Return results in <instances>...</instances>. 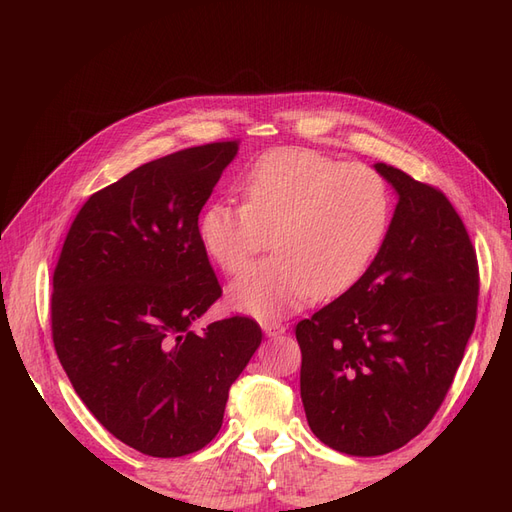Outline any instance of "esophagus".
Returning <instances> with one entry per match:
<instances>
[{"label": "esophagus", "mask_w": 512, "mask_h": 512, "mask_svg": "<svg viewBox=\"0 0 512 512\" xmlns=\"http://www.w3.org/2000/svg\"><path fill=\"white\" fill-rule=\"evenodd\" d=\"M262 331H265L267 337H280L282 333H286V324L265 320V322H262Z\"/></svg>", "instance_id": "esophagus-1"}]
</instances>
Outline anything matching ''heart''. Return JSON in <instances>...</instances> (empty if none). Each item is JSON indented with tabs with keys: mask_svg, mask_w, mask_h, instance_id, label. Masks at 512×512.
<instances>
[{
	"mask_svg": "<svg viewBox=\"0 0 512 512\" xmlns=\"http://www.w3.org/2000/svg\"><path fill=\"white\" fill-rule=\"evenodd\" d=\"M245 203L213 200L198 220V239L222 271L239 312L273 318L309 299L350 290L374 262L391 220V194L374 168L342 164L312 149L262 156L243 179Z\"/></svg>",
	"mask_w": 512,
	"mask_h": 512,
	"instance_id": "b5f03b06",
	"label": "heart"
}]
</instances>
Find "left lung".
I'll return each mask as SVG.
<instances>
[{
	"instance_id": "8db88e82",
	"label": "left lung",
	"mask_w": 512,
	"mask_h": 512,
	"mask_svg": "<svg viewBox=\"0 0 512 512\" xmlns=\"http://www.w3.org/2000/svg\"><path fill=\"white\" fill-rule=\"evenodd\" d=\"M397 207L367 273L297 324L301 399L333 451L378 457L421 433L451 389L476 322L478 265L448 198L374 164Z\"/></svg>"
}]
</instances>
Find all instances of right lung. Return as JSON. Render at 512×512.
<instances>
[{
	"label": "right lung",
	"mask_w": 512,
	"mask_h": 512,
	"mask_svg": "<svg viewBox=\"0 0 512 512\" xmlns=\"http://www.w3.org/2000/svg\"><path fill=\"white\" fill-rule=\"evenodd\" d=\"M235 141L147 162L89 196L53 275L61 365L98 421L151 457H183L222 427L232 382L262 342L252 318L194 322L222 297L198 215Z\"/></svg>",
	"instance_id": "obj_1"
}]
</instances>
